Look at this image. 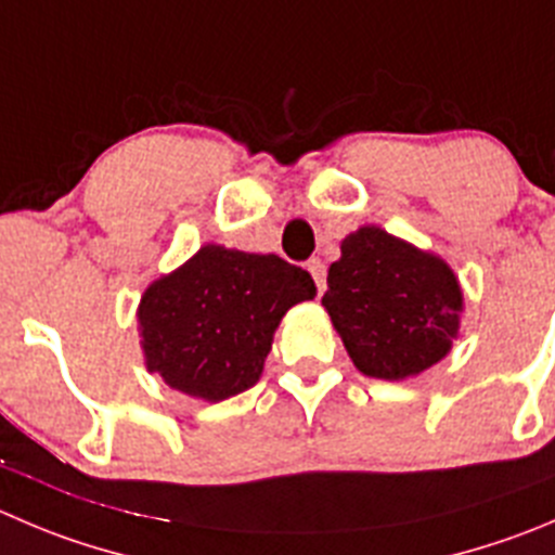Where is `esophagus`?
<instances>
[{
  "mask_svg": "<svg viewBox=\"0 0 555 555\" xmlns=\"http://www.w3.org/2000/svg\"><path fill=\"white\" fill-rule=\"evenodd\" d=\"M308 272L313 274V281H315V288H319V294H324L326 288V267L321 258H310L308 261Z\"/></svg>",
  "mask_w": 555,
  "mask_h": 555,
  "instance_id": "34e87169",
  "label": "esophagus"
}]
</instances>
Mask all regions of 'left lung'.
Wrapping results in <instances>:
<instances>
[{
	"label": "left lung",
	"mask_w": 555,
	"mask_h": 555,
	"mask_svg": "<svg viewBox=\"0 0 555 555\" xmlns=\"http://www.w3.org/2000/svg\"><path fill=\"white\" fill-rule=\"evenodd\" d=\"M321 305L357 371L400 382L450 353L463 292L444 258L362 225L343 240Z\"/></svg>",
	"instance_id": "left-lung-1"
}]
</instances>
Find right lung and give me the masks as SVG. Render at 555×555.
<instances>
[{"label":"right lung","instance_id":"obj_1","mask_svg":"<svg viewBox=\"0 0 555 555\" xmlns=\"http://www.w3.org/2000/svg\"><path fill=\"white\" fill-rule=\"evenodd\" d=\"M313 297L310 272L281 256L204 245L141 297L146 371L190 398H234L261 378L288 308Z\"/></svg>","mask_w":555,"mask_h":555}]
</instances>
